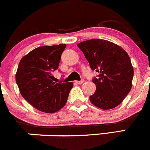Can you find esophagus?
Returning <instances> with one entry per match:
<instances>
[{
    "label": "esophagus",
    "instance_id": "esophagus-1",
    "mask_svg": "<svg viewBox=\"0 0 150 150\" xmlns=\"http://www.w3.org/2000/svg\"><path fill=\"white\" fill-rule=\"evenodd\" d=\"M83 82H84V80H83V79L80 80V81H75V83H76V84H82Z\"/></svg>",
    "mask_w": 150,
    "mask_h": 150
}]
</instances>
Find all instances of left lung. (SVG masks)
Instances as JSON below:
<instances>
[{
  "label": "left lung",
  "instance_id": "left-lung-1",
  "mask_svg": "<svg viewBox=\"0 0 150 150\" xmlns=\"http://www.w3.org/2000/svg\"><path fill=\"white\" fill-rule=\"evenodd\" d=\"M90 69L99 73L92 81L96 90L90 97L93 105L111 109L122 103L130 91L133 69L130 57L120 46L103 39H90L78 44Z\"/></svg>",
  "mask_w": 150,
  "mask_h": 150
}]
</instances>
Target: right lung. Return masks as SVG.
<instances>
[{"label":"right lung","instance_id":"right-lung-1","mask_svg":"<svg viewBox=\"0 0 150 150\" xmlns=\"http://www.w3.org/2000/svg\"><path fill=\"white\" fill-rule=\"evenodd\" d=\"M66 44L40 47L19 63L16 82L22 96L33 107L54 113L66 105L73 83H55L52 73L58 69Z\"/></svg>","mask_w":150,"mask_h":150}]
</instances>
